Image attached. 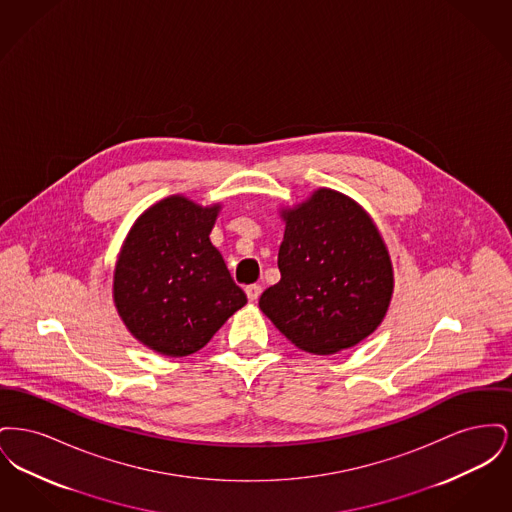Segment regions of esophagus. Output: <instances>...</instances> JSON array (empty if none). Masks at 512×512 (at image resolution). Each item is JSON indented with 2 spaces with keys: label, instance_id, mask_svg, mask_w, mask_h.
<instances>
[{
  "label": "esophagus",
  "instance_id": "obj_1",
  "mask_svg": "<svg viewBox=\"0 0 512 512\" xmlns=\"http://www.w3.org/2000/svg\"><path fill=\"white\" fill-rule=\"evenodd\" d=\"M261 292H263V288H261L259 284H251V286L245 288V293H247V299H249V301H257Z\"/></svg>",
  "mask_w": 512,
  "mask_h": 512
}]
</instances>
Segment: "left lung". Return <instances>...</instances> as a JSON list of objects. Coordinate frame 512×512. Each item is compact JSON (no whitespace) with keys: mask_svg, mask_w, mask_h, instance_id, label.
Returning a JSON list of instances; mask_svg holds the SVG:
<instances>
[{"mask_svg":"<svg viewBox=\"0 0 512 512\" xmlns=\"http://www.w3.org/2000/svg\"><path fill=\"white\" fill-rule=\"evenodd\" d=\"M282 217V278L261 295V311L315 355L365 340L386 317L393 292L390 255L374 222L353 199L326 188Z\"/></svg>","mask_w":512,"mask_h":512,"instance_id":"8db88e82","label":"left lung"}]
</instances>
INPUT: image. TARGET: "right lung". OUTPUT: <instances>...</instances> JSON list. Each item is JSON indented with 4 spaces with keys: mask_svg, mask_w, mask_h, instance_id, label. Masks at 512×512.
<instances>
[{
    "mask_svg": "<svg viewBox=\"0 0 512 512\" xmlns=\"http://www.w3.org/2000/svg\"><path fill=\"white\" fill-rule=\"evenodd\" d=\"M219 205L172 195L136 220L115 268V305L136 340L167 357L199 351L247 303L209 234Z\"/></svg>",
    "mask_w": 512,
    "mask_h": 512,
    "instance_id": "add662e5",
    "label": "right lung"
}]
</instances>
